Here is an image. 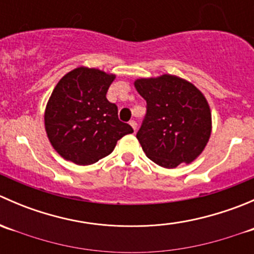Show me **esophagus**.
<instances>
[{
    "mask_svg": "<svg viewBox=\"0 0 254 254\" xmlns=\"http://www.w3.org/2000/svg\"><path fill=\"white\" fill-rule=\"evenodd\" d=\"M129 124L131 125V127L132 129H134V131H136V127H137V123L135 122V120H130L129 122Z\"/></svg>",
    "mask_w": 254,
    "mask_h": 254,
    "instance_id": "obj_1",
    "label": "esophagus"
}]
</instances>
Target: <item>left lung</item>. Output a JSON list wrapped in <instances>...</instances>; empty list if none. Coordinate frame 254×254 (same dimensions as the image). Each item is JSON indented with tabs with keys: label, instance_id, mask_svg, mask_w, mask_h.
<instances>
[{
	"label": "left lung",
	"instance_id": "8db88e82",
	"mask_svg": "<svg viewBox=\"0 0 254 254\" xmlns=\"http://www.w3.org/2000/svg\"><path fill=\"white\" fill-rule=\"evenodd\" d=\"M135 87L146 101L136 134L146 156L165 168L193 162L211 132V113L203 93L172 75L136 79Z\"/></svg>",
	"mask_w": 254,
	"mask_h": 254
}]
</instances>
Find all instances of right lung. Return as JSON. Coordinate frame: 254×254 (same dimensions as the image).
Instances as JSON below:
<instances>
[{"mask_svg": "<svg viewBox=\"0 0 254 254\" xmlns=\"http://www.w3.org/2000/svg\"><path fill=\"white\" fill-rule=\"evenodd\" d=\"M97 68L78 67L66 73L45 109V130L53 147L65 160L92 165L114 150L117 141L134 132L118 118V107L107 99L114 81Z\"/></svg>", "mask_w": 254, "mask_h": 254, "instance_id": "obj_1", "label": "right lung"}]
</instances>
